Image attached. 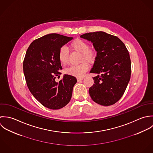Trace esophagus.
Returning <instances> with one entry per match:
<instances>
[{"label":"esophagus","instance_id":"obj_1","mask_svg":"<svg viewBox=\"0 0 153 153\" xmlns=\"http://www.w3.org/2000/svg\"><path fill=\"white\" fill-rule=\"evenodd\" d=\"M83 79V77H77V81H78V82H80V81L82 80Z\"/></svg>","mask_w":153,"mask_h":153}]
</instances>
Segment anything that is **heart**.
I'll list each match as a JSON object with an SVG mask.
<instances>
[{"label": "heart", "instance_id": "1", "mask_svg": "<svg viewBox=\"0 0 153 153\" xmlns=\"http://www.w3.org/2000/svg\"><path fill=\"white\" fill-rule=\"evenodd\" d=\"M69 47L73 51L80 53V61L83 62L79 64L69 67L65 71L67 74L74 76L82 77L88 68V64L86 62H87L89 64L94 62L97 57V53L95 50L90 48L89 44L88 42L80 38H76L72 41L70 43ZM58 58L62 65L68 64L69 61V52L65 47H62L60 48Z\"/></svg>", "mask_w": 153, "mask_h": 153}]
</instances>
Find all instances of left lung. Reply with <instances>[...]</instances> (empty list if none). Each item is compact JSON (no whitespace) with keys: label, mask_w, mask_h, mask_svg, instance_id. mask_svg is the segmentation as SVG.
Masks as SVG:
<instances>
[{"label":"left lung","mask_w":153,"mask_h":153,"mask_svg":"<svg viewBox=\"0 0 153 153\" xmlns=\"http://www.w3.org/2000/svg\"><path fill=\"white\" fill-rule=\"evenodd\" d=\"M80 37L91 41L97 57L90 73L94 84L89 92L92 100L103 106L115 104L122 96L129 82L131 63L129 54L122 41L105 32H89Z\"/></svg>","instance_id":"obj_1"}]
</instances>
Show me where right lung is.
I'll return each mask as SVG.
<instances>
[{
    "label": "right lung",
    "instance_id": "right-lung-1",
    "mask_svg": "<svg viewBox=\"0 0 153 153\" xmlns=\"http://www.w3.org/2000/svg\"><path fill=\"white\" fill-rule=\"evenodd\" d=\"M72 39L48 34L32 42L26 52L23 69L27 86L39 103L51 109H61L68 103L77 82L75 77L68 74H64L59 82L56 81L62 70L59 50Z\"/></svg>",
    "mask_w": 153,
    "mask_h": 153
}]
</instances>
